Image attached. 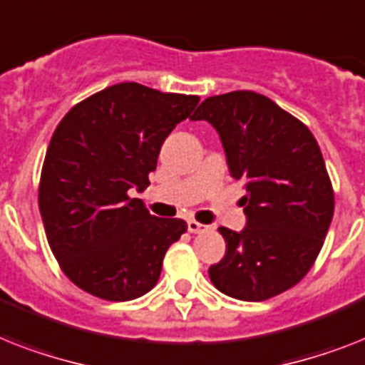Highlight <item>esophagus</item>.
Returning <instances> with one entry per match:
<instances>
[{"label": "esophagus", "mask_w": 365, "mask_h": 365, "mask_svg": "<svg viewBox=\"0 0 365 365\" xmlns=\"http://www.w3.org/2000/svg\"><path fill=\"white\" fill-rule=\"evenodd\" d=\"M208 225H202V223H198V221H187V230L189 232L192 234H202V232H208Z\"/></svg>", "instance_id": "esophagus-1"}]
</instances>
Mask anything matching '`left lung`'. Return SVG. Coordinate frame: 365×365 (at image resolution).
Wrapping results in <instances>:
<instances>
[{
	"label": "left lung",
	"mask_w": 365,
	"mask_h": 365,
	"mask_svg": "<svg viewBox=\"0 0 365 365\" xmlns=\"http://www.w3.org/2000/svg\"><path fill=\"white\" fill-rule=\"evenodd\" d=\"M191 120L217 131L230 176L245 182L247 223L240 232L219 229L227 253L210 266V279L244 302L285 292L309 272L334 215V191L315 136L255 91L208 97Z\"/></svg>",
	"instance_id": "1"
}]
</instances>
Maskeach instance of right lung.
I'll return each mask as SVG.
<instances>
[{
    "label": "right lung",
    "instance_id": "1",
    "mask_svg": "<svg viewBox=\"0 0 365 365\" xmlns=\"http://www.w3.org/2000/svg\"><path fill=\"white\" fill-rule=\"evenodd\" d=\"M197 96L121 82L73 106L44 157L38 210L50 250L86 292L135 300L155 287L183 219L155 217L129 191L150 185L165 138L189 118Z\"/></svg>",
    "mask_w": 365,
    "mask_h": 365
}]
</instances>
